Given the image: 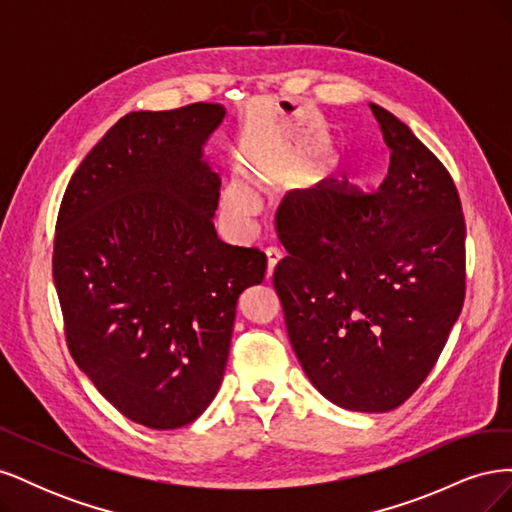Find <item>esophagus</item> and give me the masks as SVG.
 Masks as SVG:
<instances>
[{"label": "esophagus", "instance_id": "obj_1", "mask_svg": "<svg viewBox=\"0 0 512 512\" xmlns=\"http://www.w3.org/2000/svg\"><path fill=\"white\" fill-rule=\"evenodd\" d=\"M280 260H282V252L277 250V247H267V275L269 277L273 275L277 262H280Z\"/></svg>", "mask_w": 512, "mask_h": 512}]
</instances>
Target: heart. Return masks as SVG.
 Here are the masks:
<instances>
[{"instance_id": "heart-1", "label": "heart", "mask_w": 512, "mask_h": 512, "mask_svg": "<svg viewBox=\"0 0 512 512\" xmlns=\"http://www.w3.org/2000/svg\"><path fill=\"white\" fill-rule=\"evenodd\" d=\"M224 205L232 215H247L254 209V198L247 192L243 185H228V190L224 192Z\"/></svg>"}]
</instances>
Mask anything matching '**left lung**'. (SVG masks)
Listing matches in <instances>:
<instances>
[{"label": "left lung", "instance_id": "1", "mask_svg": "<svg viewBox=\"0 0 512 512\" xmlns=\"http://www.w3.org/2000/svg\"><path fill=\"white\" fill-rule=\"evenodd\" d=\"M391 149L374 194L303 190L277 215L288 256L273 286L294 354L335 406L389 412L436 365L466 297V222L453 177L393 113L369 104Z\"/></svg>", "mask_w": 512, "mask_h": 512}]
</instances>
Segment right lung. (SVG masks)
<instances>
[{"instance_id": "add662e5", "label": "right lung", "mask_w": 512, "mask_h": 512, "mask_svg": "<svg viewBox=\"0 0 512 512\" xmlns=\"http://www.w3.org/2000/svg\"><path fill=\"white\" fill-rule=\"evenodd\" d=\"M222 104L121 117L61 200L53 280L72 359L130 421L177 429L207 410L228 361L239 294L267 256L224 243L220 175L203 147Z\"/></svg>"}]
</instances>
